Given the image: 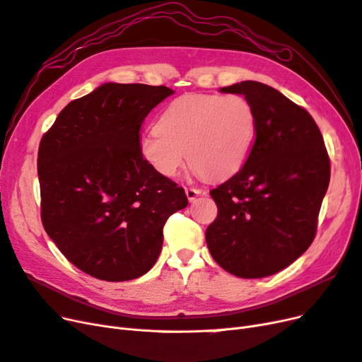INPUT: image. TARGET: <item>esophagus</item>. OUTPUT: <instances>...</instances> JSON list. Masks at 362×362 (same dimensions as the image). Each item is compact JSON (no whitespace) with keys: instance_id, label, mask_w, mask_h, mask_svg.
Listing matches in <instances>:
<instances>
[{"instance_id":"esophagus-1","label":"esophagus","mask_w":362,"mask_h":362,"mask_svg":"<svg viewBox=\"0 0 362 362\" xmlns=\"http://www.w3.org/2000/svg\"><path fill=\"white\" fill-rule=\"evenodd\" d=\"M204 192L202 190H199V189H194V187H187L185 189V196H187V199L190 201V202H193L196 198H198L199 194H202Z\"/></svg>"}]
</instances>
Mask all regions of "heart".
Listing matches in <instances>:
<instances>
[{"mask_svg": "<svg viewBox=\"0 0 362 362\" xmlns=\"http://www.w3.org/2000/svg\"><path fill=\"white\" fill-rule=\"evenodd\" d=\"M257 134L255 112L242 95H184L160 115L156 129L139 139L149 166L166 178L187 160L202 177L222 180L247 160Z\"/></svg>", "mask_w": 362, "mask_h": 362, "instance_id": "heart-1", "label": "heart"}]
</instances>
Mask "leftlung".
I'll return each mask as SVG.
<instances>
[{
	"mask_svg": "<svg viewBox=\"0 0 362 362\" xmlns=\"http://www.w3.org/2000/svg\"><path fill=\"white\" fill-rule=\"evenodd\" d=\"M221 92L250 103L257 137L245 166L210 192L218 213L206 228V246L231 275L266 278L313 243L331 178L329 157L311 115L273 87L242 81Z\"/></svg>",
	"mask_w": 362,
	"mask_h": 362,
	"instance_id": "1",
	"label": "left lung"
}]
</instances>
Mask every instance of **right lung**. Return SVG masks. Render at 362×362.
<instances>
[{"mask_svg":"<svg viewBox=\"0 0 362 362\" xmlns=\"http://www.w3.org/2000/svg\"><path fill=\"white\" fill-rule=\"evenodd\" d=\"M173 93L166 86L104 83L64 107L40 140L43 228L96 279L145 275L160 257L168 217L189 204L139 149L141 122Z\"/></svg>","mask_w":362,"mask_h":362,"instance_id":"1","label":"right lung"}]
</instances>
